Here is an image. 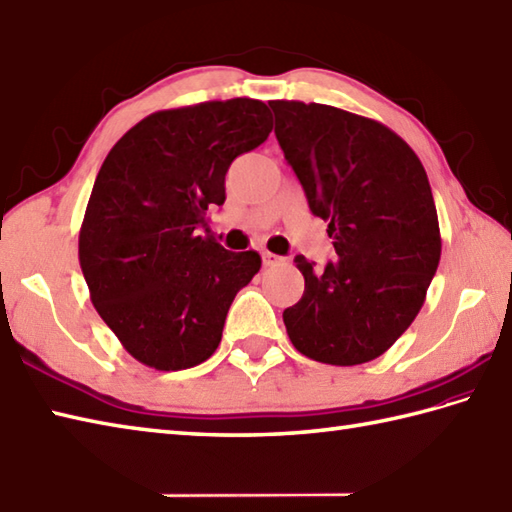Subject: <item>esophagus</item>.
<instances>
[{
    "label": "esophagus",
    "mask_w": 512,
    "mask_h": 512,
    "mask_svg": "<svg viewBox=\"0 0 512 512\" xmlns=\"http://www.w3.org/2000/svg\"><path fill=\"white\" fill-rule=\"evenodd\" d=\"M263 263L267 267H276V265H283L285 258L278 256V254H271V252H263Z\"/></svg>",
    "instance_id": "esophagus-1"
}]
</instances>
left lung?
<instances>
[{"mask_svg":"<svg viewBox=\"0 0 512 512\" xmlns=\"http://www.w3.org/2000/svg\"><path fill=\"white\" fill-rule=\"evenodd\" d=\"M269 106L285 159L338 254L322 271L296 256L305 294L283 314L289 340L302 356L336 367L375 360L420 314L440 265L424 165L380 121L325 103Z\"/></svg>","mask_w":512,"mask_h":512,"instance_id":"8db88e82","label":"left lung"}]
</instances>
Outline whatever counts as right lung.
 <instances>
[{"instance_id": "right-lung-1", "label": "right lung", "mask_w": 512, "mask_h": 512, "mask_svg": "<svg viewBox=\"0 0 512 512\" xmlns=\"http://www.w3.org/2000/svg\"><path fill=\"white\" fill-rule=\"evenodd\" d=\"M263 101L159 110L108 152L79 232L90 300L134 360L156 371L205 362L260 256L229 252L205 212L225 203L229 165L271 132Z\"/></svg>"}]
</instances>
